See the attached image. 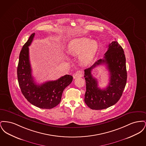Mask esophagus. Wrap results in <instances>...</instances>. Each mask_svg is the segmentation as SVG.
I'll use <instances>...</instances> for the list:
<instances>
[{
	"label": "esophagus",
	"mask_w": 146,
	"mask_h": 146,
	"mask_svg": "<svg viewBox=\"0 0 146 146\" xmlns=\"http://www.w3.org/2000/svg\"><path fill=\"white\" fill-rule=\"evenodd\" d=\"M83 76V73L80 70H78V71H76V73L74 74L73 78H74V79H76L79 77H82Z\"/></svg>",
	"instance_id": "esophagus-1"
}]
</instances>
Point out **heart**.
<instances>
[{
    "instance_id": "obj_1",
    "label": "heart",
    "mask_w": 146,
    "mask_h": 146,
    "mask_svg": "<svg viewBox=\"0 0 146 146\" xmlns=\"http://www.w3.org/2000/svg\"><path fill=\"white\" fill-rule=\"evenodd\" d=\"M67 49L73 55L79 54V61L83 64H88L96 55L98 44L95 40L82 37L71 40L67 45Z\"/></svg>"
}]
</instances>
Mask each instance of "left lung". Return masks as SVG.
<instances>
[{"label":"left lung","mask_w":146,"mask_h":146,"mask_svg":"<svg viewBox=\"0 0 146 146\" xmlns=\"http://www.w3.org/2000/svg\"><path fill=\"white\" fill-rule=\"evenodd\" d=\"M104 64L110 72V83L104 90L98 87L97 80L91 71L97 65ZM86 92L84 101L90 108L101 110L115 104L123 94L126 80V58L123 49L117 41L109 44L104 58L100 59L90 68L84 70Z\"/></svg>","instance_id":"obj_1"}]
</instances>
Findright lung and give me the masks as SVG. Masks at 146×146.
I'll return each mask as SVG.
<instances>
[{"label":"right lung","mask_w":146,"mask_h":146,"mask_svg":"<svg viewBox=\"0 0 146 146\" xmlns=\"http://www.w3.org/2000/svg\"><path fill=\"white\" fill-rule=\"evenodd\" d=\"M31 35L21 50L17 66V79L21 92L31 104L42 109H51L60 104L64 89L72 83L73 76L65 75L58 79L36 84L32 76L29 48L35 36Z\"/></svg>","instance_id":"add662e5"}]
</instances>
